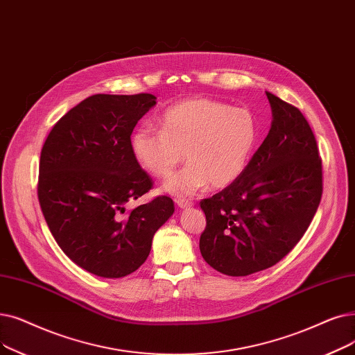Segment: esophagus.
<instances>
[{"label":"esophagus","instance_id":"esophagus-1","mask_svg":"<svg viewBox=\"0 0 355 355\" xmlns=\"http://www.w3.org/2000/svg\"><path fill=\"white\" fill-rule=\"evenodd\" d=\"M175 203L180 209H187V207H191L193 206V202L191 200H187V198H177Z\"/></svg>","mask_w":355,"mask_h":355}]
</instances>
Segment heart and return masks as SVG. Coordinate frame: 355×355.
<instances>
[{
    "instance_id": "1",
    "label": "heart",
    "mask_w": 355,
    "mask_h": 355,
    "mask_svg": "<svg viewBox=\"0 0 355 355\" xmlns=\"http://www.w3.org/2000/svg\"><path fill=\"white\" fill-rule=\"evenodd\" d=\"M161 129L137 128L130 136L135 161L146 173L166 177L184 158L189 164L169 177L164 190L191 196L207 186L220 189L245 171L258 139L254 114L210 98L180 101L162 113Z\"/></svg>"
}]
</instances>
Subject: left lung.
<instances>
[{
    "mask_svg": "<svg viewBox=\"0 0 355 355\" xmlns=\"http://www.w3.org/2000/svg\"><path fill=\"white\" fill-rule=\"evenodd\" d=\"M271 129L242 175L200 207V252L222 274L250 275L283 259L309 227L322 198V159L297 107L267 92Z\"/></svg>",
    "mask_w": 355,
    "mask_h": 355,
    "instance_id": "left-lung-1",
    "label": "left lung"
}]
</instances>
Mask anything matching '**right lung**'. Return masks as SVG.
<instances>
[{"label":"right lung","mask_w":355,"mask_h":355,"mask_svg":"<svg viewBox=\"0 0 355 355\" xmlns=\"http://www.w3.org/2000/svg\"><path fill=\"white\" fill-rule=\"evenodd\" d=\"M155 100L146 92L91 96L56 121L42 148L37 197L44 220L60 250L98 277L120 279L139 268L174 213L168 196L128 209L153 189L132 155L130 136Z\"/></svg>","instance_id":"1"}]
</instances>
